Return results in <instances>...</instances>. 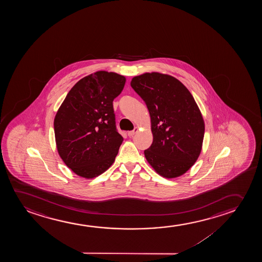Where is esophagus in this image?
I'll use <instances>...</instances> for the list:
<instances>
[{"label": "esophagus", "instance_id": "34e87169", "mask_svg": "<svg viewBox=\"0 0 262 262\" xmlns=\"http://www.w3.org/2000/svg\"><path fill=\"white\" fill-rule=\"evenodd\" d=\"M138 130H139V128H137V127H135L133 130H130V132H129V133H128V135H129V137L133 136V135H134L135 133H138Z\"/></svg>", "mask_w": 262, "mask_h": 262}]
</instances>
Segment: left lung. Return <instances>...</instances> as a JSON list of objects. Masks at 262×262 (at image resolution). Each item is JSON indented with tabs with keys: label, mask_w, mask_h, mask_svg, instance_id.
<instances>
[{
	"label": "left lung",
	"mask_w": 262,
	"mask_h": 262,
	"mask_svg": "<svg viewBox=\"0 0 262 262\" xmlns=\"http://www.w3.org/2000/svg\"><path fill=\"white\" fill-rule=\"evenodd\" d=\"M130 86L147 104L153 142L144 151L149 165L165 178L183 176L197 161L204 120L186 86L158 72L134 77Z\"/></svg>",
	"instance_id": "8db88e82"
}]
</instances>
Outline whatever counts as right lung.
Instances as JSON below:
<instances>
[{
  "instance_id": "right-lung-1",
  "label": "right lung",
  "mask_w": 262,
  "mask_h": 262,
  "mask_svg": "<svg viewBox=\"0 0 262 262\" xmlns=\"http://www.w3.org/2000/svg\"><path fill=\"white\" fill-rule=\"evenodd\" d=\"M126 79L100 71L84 77L69 91L54 118L58 153L76 174L91 179L115 162L122 138L115 125L113 101Z\"/></svg>"
}]
</instances>
